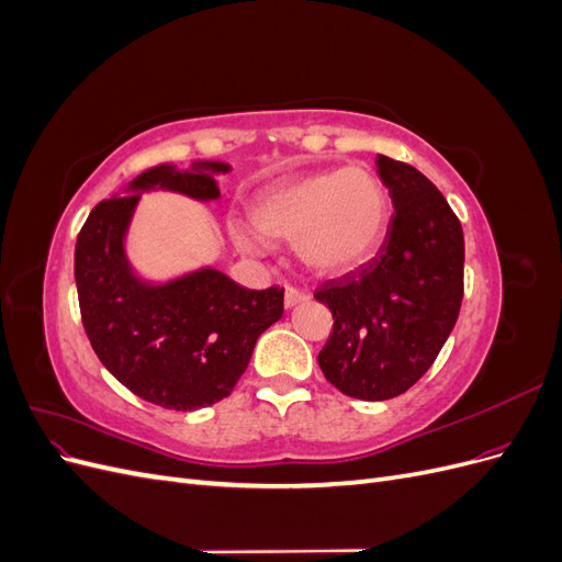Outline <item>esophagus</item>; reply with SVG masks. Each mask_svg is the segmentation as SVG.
<instances>
[{
  "instance_id": "34e87169",
  "label": "esophagus",
  "mask_w": 562,
  "mask_h": 562,
  "mask_svg": "<svg viewBox=\"0 0 562 562\" xmlns=\"http://www.w3.org/2000/svg\"><path fill=\"white\" fill-rule=\"evenodd\" d=\"M307 300H310V293L297 291V288H285V295H283L285 310H293L295 304H302V302H307Z\"/></svg>"
}]
</instances>
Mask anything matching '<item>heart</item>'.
<instances>
[{"instance_id":"b5f03b06","label":"heart","mask_w":562,"mask_h":562,"mask_svg":"<svg viewBox=\"0 0 562 562\" xmlns=\"http://www.w3.org/2000/svg\"><path fill=\"white\" fill-rule=\"evenodd\" d=\"M250 220L266 239L295 241L300 260L318 274H347L380 248L389 196L375 173L351 166L274 187L252 203ZM229 234L246 252L265 250L263 235L244 223H232Z\"/></svg>"}]
</instances>
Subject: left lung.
I'll use <instances>...</instances> for the list:
<instances>
[{
    "label": "left lung",
    "instance_id": "1",
    "mask_svg": "<svg viewBox=\"0 0 562 562\" xmlns=\"http://www.w3.org/2000/svg\"><path fill=\"white\" fill-rule=\"evenodd\" d=\"M375 164L396 211L384 244L314 293L335 318L318 366L361 401L411 389L443 349L464 297V234L446 196L411 164L384 155Z\"/></svg>",
    "mask_w": 562,
    "mask_h": 562
}]
</instances>
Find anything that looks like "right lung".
<instances>
[{
  "label": "right lung",
  "instance_id": "1",
  "mask_svg": "<svg viewBox=\"0 0 562 562\" xmlns=\"http://www.w3.org/2000/svg\"><path fill=\"white\" fill-rule=\"evenodd\" d=\"M229 168H149L126 184V196L100 201L77 236L75 281L93 351L135 396L168 411H199L229 396L258 337L283 316V288L248 291L213 267L151 283L128 262L126 234L143 192L215 201V176Z\"/></svg>",
  "mask_w": 562,
  "mask_h": 562
}]
</instances>
